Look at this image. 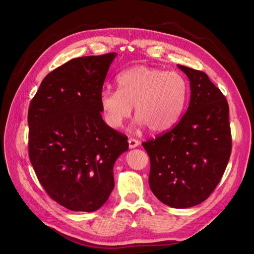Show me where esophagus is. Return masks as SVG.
I'll use <instances>...</instances> for the list:
<instances>
[{"instance_id":"obj_1","label":"esophagus","mask_w":254,"mask_h":254,"mask_svg":"<svg viewBox=\"0 0 254 254\" xmlns=\"http://www.w3.org/2000/svg\"><path fill=\"white\" fill-rule=\"evenodd\" d=\"M128 143H129V148H135L136 146H139V144H140V142L137 141V140H135V139H132V137H130V139L128 140Z\"/></svg>"}]
</instances>
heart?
Masks as SVG:
<instances>
[{
	"label": "heart",
	"mask_w": 254,
	"mask_h": 254,
	"mask_svg": "<svg viewBox=\"0 0 254 254\" xmlns=\"http://www.w3.org/2000/svg\"><path fill=\"white\" fill-rule=\"evenodd\" d=\"M118 87L99 95L104 121L113 129L122 127L134 106L137 126L163 133L177 124L186 107L188 83L176 72L136 65L118 76Z\"/></svg>",
	"instance_id": "1"
}]
</instances>
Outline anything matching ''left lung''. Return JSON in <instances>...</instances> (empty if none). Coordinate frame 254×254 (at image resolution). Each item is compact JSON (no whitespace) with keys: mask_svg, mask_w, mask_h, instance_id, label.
<instances>
[{"mask_svg":"<svg viewBox=\"0 0 254 254\" xmlns=\"http://www.w3.org/2000/svg\"><path fill=\"white\" fill-rule=\"evenodd\" d=\"M190 80L187 112L170 131L142 143L150 159L149 187L161 202L186 209L209 197L232 149L229 106L201 71L178 64Z\"/></svg>","mask_w":254,"mask_h":254,"instance_id":"left-lung-1","label":"left lung"}]
</instances>
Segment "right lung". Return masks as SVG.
<instances>
[{"instance_id": "1", "label": "right lung", "mask_w": 254, "mask_h": 254, "mask_svg": "<svg viewBox=\"0 0 254 254\" xmlns=\"http://www.w3.org/2000/svg\"><path fill=\"white\" fill-rule=\"evenodd\" d=\"M117 53L74 58L45 76L28 108V155L49 196L94 212L114 189L113 165L128 137L102 118L99 95Z\"/></svg>"}]
</instances>
